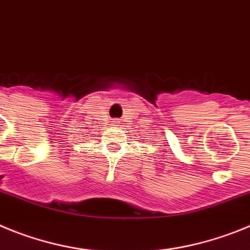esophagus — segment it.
<instances>
[{
	"label": "esophagus",
	"mask_w": 250,
	"mask_h": 250,
	"mask_svg": "<svg viewBox=\"0 0 250 250\" xmlns=\"http://www.w3.org/2000/svg\"><path fill=\"white\" fill-rule=\"evenodd\" d=\"M117 123H118V121H117Z\"/></svg>",
	"instance_id": "obj_1"
}]
</instances>
